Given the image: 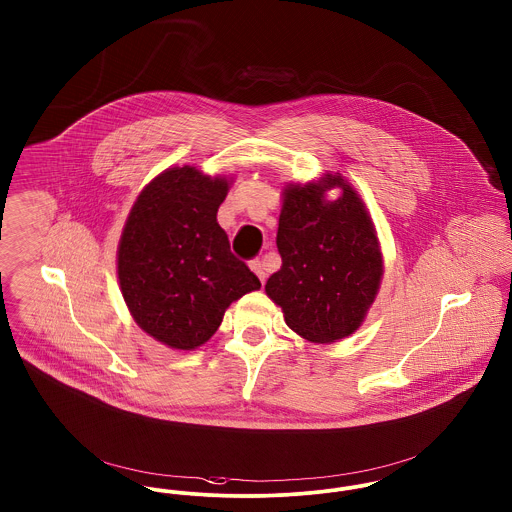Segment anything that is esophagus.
Instances as JSON below:
<instances>
[{
  "label": "esophagus",
  "instance_id": "34e87169",
  "mask_svg": "<svg viewBox=\"0 0 512 512\" xmlns=\"http://www.w3.org/2000/svg\"><path fill=\"white\" fill-rule=\"evenodd\" d=\"M250 268H252V272L258 275V279H260L262 283L266 281L268 273H266V266H264V262H262V260H252V262H250Z\"/></svg>",
  "mask_w": 512,
  "mask_h": 512
}]
</instances>
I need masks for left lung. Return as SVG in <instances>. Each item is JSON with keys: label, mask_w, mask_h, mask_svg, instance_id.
Wrapping results in <instances>:
<instances>
[{"label": "left lung", "mask_w": 512, "mask_h": 512, "mask_svg": "<svg viewBox=\"0 0 512 512\" xmlns=\"http://www.w3.org/2000/svg\"><path fill=\"white\" fill-rule=\"evenodd\" d=\"M332 187L342 194L328 203L325 192ZM275 242L281 268L270 275L266 293L287 326L314 343L353 334L375 301L384 270L375 225L340 172L283 190Z\"/></svg>", "instance_id": "1"}]
</instances>
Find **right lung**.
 Returning a JSON list of instances; mask_svg holds the SVG:
<instances>
[{
    "instance_id": "right-lung-1",
    "label": "right lung",
    "mask_w": 512,
    "mask_h": 512,
    "mask_svg": "<svg viewBox=\"0 0 512 512\" xmlns=\"http://www.w3.org/2000/svg\"><path fill=\"white\" fill-rule=\"evenodd\" d=\"M231 180L196 167L155 176L137 196L118 244V279L137 326L172 349H196L260 279L231 252L217 209Z\"/></svg>"
}]
</instances>
